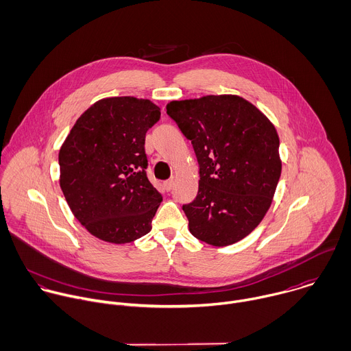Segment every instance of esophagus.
<instances>
[{"instance_id":"34e87169","label":"esophagus","mask_w":351,"mask_h":351,"mask_svg":"<svg viewBox=\"0 0 351 351\" xmlns=\"http://www.w3.org/2000/svg\"><path fill=\"white\" fill-rule=\"evenodd\" d=\"M173 184H175V182H173L172 179H169V180L164 182V187H165V190H167V191H171V190H172V187H173Z\"/></svg>"}]
</instances>
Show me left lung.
Instances as JSON below:
<instances>
[{"mask_svg": "<svg viewBox=\"0 0 351 351\" xmlns=\"http://www.w3.org/2000/svg\"><path fill=\"white\" fill-rule=\"evenodd\" d=\"M167 113L191 141L199 165L198 194L183 205L190 232L219 247L243 239L268 212L282 173L275 125L230 94L171 101Z\"/></svg>", "mask_w": 351, "mask_h": 351, "instance_id": "obj_1", "label": "left lung"}]
</instances>
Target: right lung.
<instances>
[{"label":"right lung","mask_w":351,"mask_h":351,"mask_svg":"<svg viewBox=\"0 0 351 351\" xmlns=\"http://www.w3.org/2000/svg\"><path fill=\"white\" fill-rule=\"evenodd\" d=\"M160 114L149 99H99L76 120L60 149L66 204L101 241L130 243L152 230L162 197L146 175L145 136Z\"/></svg>","instance_id":"1"}]
</instances>
